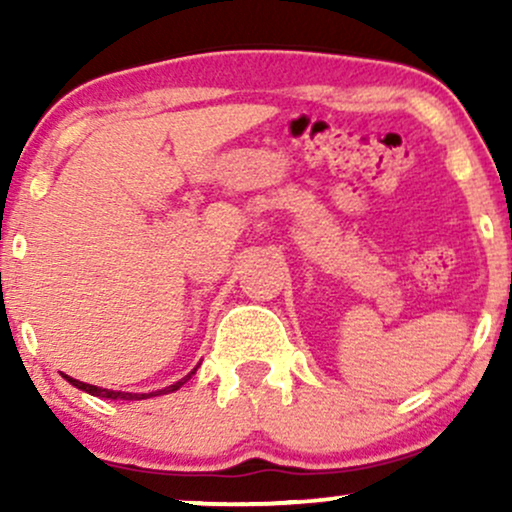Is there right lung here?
Masks as SVG:
<instances>
[{"label": "right lung", "instance_id": "1", "mask_svg": "<svg viewBox=\"0 0 512 512\" xmlns=\"http://www.w3.org/2000/svg\"><path fill=\"white\" fill-rule=\"evenodd\" d=\"M197 370V368H195ZM195 370H192L190 375H185V378L182 380H178V383L175 385H168V387H163V390H158V392H149V395H134V392H115V390H103V387H96V385H86V383H81V380H74V378H69V375H64V378H67V383H72L74 387H79V390H84V392H88V395H93V397H105V399H127V402H132V399H146V397H156V395H166V392H175L178 390L180 385H185L187 380L192 378V375H195Z\"/></svg>", "mask_w": 512, "mask_h": 512}]
</instances>
